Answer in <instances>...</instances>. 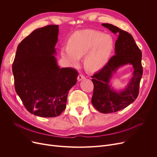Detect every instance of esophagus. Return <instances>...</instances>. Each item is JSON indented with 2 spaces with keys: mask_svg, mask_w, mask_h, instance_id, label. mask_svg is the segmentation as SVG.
<instances>
[{
  "mask_svg": "<svg viewBox=\"0 0 157 157\" xmlns=\"http://www.w3.org/2000/svg\"><path fill=\"white\" fill-rule=\"evenodd\" d=\"M85 78V76L83 75V74H79V75L78 76V81H81V80H83V79H84Z\"/></svg>",
  "mask_w": 157,
  "mask_h": 157,
  "instance_id": "1",
  "label": "esophagus"
}]
</instances>
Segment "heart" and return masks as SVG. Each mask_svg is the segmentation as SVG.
Here are the masks:
<instances>
[{
    "instance_id": "b5f03b06",
    "label": "heart",
    "mask_w": 157,
    "mask_h": 157,
    "mask_svg": "<svg viewBox=\"0 0 157 157\" xmlns=\"http://www.w3.org/2000/svg\"><path fill=\"white\" fill-rule=\"evenodd\" d=\"M114 40L101 31L86 29L76 32L70 37L68 46L61 50L63 59L72 65H78L85 56L84 65L90 72H95L108 64L114 49Z\"/></svg>"
}]
</instances>
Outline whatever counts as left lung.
<instances>
[{
	"instance_id": "1",
	"label": "left lung",
	"mask_w": 157,
	"mask_h": 157,
	"mask_svg": "<svg viewBox=\"0 0 157 157\" xmlns=\"http://www.w3.org/2000/svg\"><path fill=\"white\" fill-rule=\"evenodd\" d=\"M102 25L118 36L114 46L115 55L92 77L94 85L92 103L97 111L106 114L124 109L137 98L143 76L142 53L128 32L109 23ZM127 64L133 67L131 78L124 88L115 90L112 86L111 79L120 68Z\"/></svg>"
}]
</instances>
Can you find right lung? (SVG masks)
<instances>
[{
	"label": "right lung",
	"mask_w": 157,
	"mask_h": 157,
	"mask_svg": "<svg viewBox=\"0 0 157 157\" xmlns=\"http://www.w3.org/2000/svg\"><path fill=\"white\" fill-rule=\"evenodd\" d=\"M59 25L37 29L19 44L13 63L16 93L30 113L55 117L65 110L78 73L58 65L55 46Z\"/></svg>",
	"instance_id": "1"
}]
</instances>
